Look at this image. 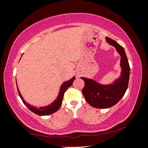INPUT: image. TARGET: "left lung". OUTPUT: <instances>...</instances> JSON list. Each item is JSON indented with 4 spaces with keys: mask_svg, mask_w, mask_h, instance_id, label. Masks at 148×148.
Returning a JSON list of instances; mask_svg holds the SVG:
<instances>
[{
    "mask_svg": "<svg viewBox=\"0 0 148 148\" xmlns=\"http://www.w3.org/2000/svg\"><path fill=\"white\" fill-rule=\"evenodd\" d=\"M106 39L121 56L122 72L121 77L109 86H102L92 79L81 77L85 82L82 89L85 99L91 106L97 108H108L116 104L127 91L130 76V66L124 48L112 38L106 37Z\"/></svg>",
    "mask_w": 148,
    "mask_h": 148,
    "instance_id": "1",
    "label": "left lung"
}]
</instances>
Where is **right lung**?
Listing matches in <instances>:
<instances>
[{"mask_svg": "<svg viewBox=\"0 0 148 148\" xmlns=\"http://www.w3.org/2000/svg\"><path fill=\"white\" fill-rule=\"evenodd\" d=\"M75 79H76V77L74 76L72 79H71L67 82H65L64 83L62 84V85L61 87V89H60V91H59L58 97H57V99L53 102V103L48 105L47 106L39 107V108L32 106L31 105L27 103V102L23 100V97L21 96V93H20L19 90L18 89V87H17V91H18V93L20 98H21V99L22 100V101H23L24 104H25V106L28 108L31 111L34 112V114L38 115V116H47V115L51 114L54 113V112H57V110L59 109V108L61 106L64 92L66 91V89H68L69 87H70L72 86V84H73L74 80Z\"/></svg>", "mask_w": 148, "mask_h": 148, "instance_id": "1", "label": "right lung"}]
</instances>
